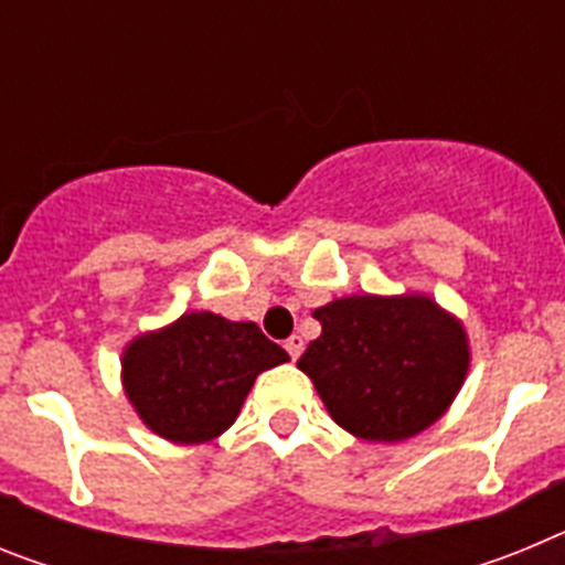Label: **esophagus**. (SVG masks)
Here are the masks:
<instances>
[{
    "label": "esophagus",
    "mask_w": 565,
    "mask_h": 565,
    "mask_svg": "<svg viewBox=\"0 0 565 565\" xmlns=\"http://www.w3.org/2000/svg\"><path fill=\"white\" fill-rule=\"evenodd\" d=\"M302 348H306V342H302V337H297V333L286 339V351L291 353V359L302 356Z\"/></svg>",
    "instance_id": "esophagus-1"
}]
</instances>
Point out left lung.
Segmentation results:
<instances>
[{
	"label": "left lung",
	"mask_w": 565,
	"mask_h": 565,
	"mask_svg": "<svg viewBox=\"0 0 565 565\" xmlns=\"http://www.w3.org/2000/svg\"><path fill=\"white\" fill-rule=\"evenodd\" d=\"M322 333L297 362L339 427L404 441L436 424L469 371L467 331L424 294H353L317 308Z\"/></svg>",
	"instance_id": "left-lung-1"
}]
</instances>
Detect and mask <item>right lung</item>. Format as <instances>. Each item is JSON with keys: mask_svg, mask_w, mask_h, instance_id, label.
Wrapping results in <instances>:
<instances>
[{"mask_svg": "<svg viewBox=\"0 0 565 565\" xmlns=\"http://www.w3.org/2000/svg\"><path fill=\"white\" fill-rule=\"evenodd\" d=\"M288 362L254 322L209 311L135 337L124 348L121 382L149 430L174 444H203L226 433L254 379Z\"/></svg>", "mask_w": 565, "mask_h": 565, "instance_id": "add662e5", "label": "right lung"}]
</instances>
